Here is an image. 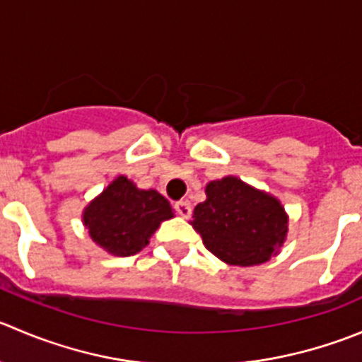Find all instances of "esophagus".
<instances>
[{
    "instance_id": "esophagus-1",
    "label": "esophagus",
    "mask_w": 362,
    "mask_h": 362,
    "mask_svg": "<svg viewBox=\"0 0 362 362\" xmlns=\"http://www.w3.org/2000/svg\"><path fill=\"white\" fill-rule=\"evenodd\" d=\"M175 210H177L178 216L184 217V219H189V217H191V212H192L191 203L184 202V199H180V202L175 203Z\"/></svg>"
}]
</instances>
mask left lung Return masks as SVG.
Wrapping results in <instances>:
<instances>
[{"mask_svg": "<svg viewBox=\"0 0 362 362\" xmlns=\"http://www.w3.org/2000/svg\"><path fill=\"white\" fill-rule=\"evenodd\" d=\"M205 192L191 224L212 255L240 267L259 265L278 255L288 231V216L279 199L237 177L210 182Z\"/></svg>", "mask_w": 362, "mask_h": 362, "instance_id": "8db88e82", "label": "left lung"}]
</instances>
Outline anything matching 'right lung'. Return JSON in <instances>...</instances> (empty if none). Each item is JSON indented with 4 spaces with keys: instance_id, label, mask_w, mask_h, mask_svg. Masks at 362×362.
Here are the masks:
<instances>
[{
    "instance_id": "right-lung-1",
    "label": "right lung",
    "mask_w": 362,
    "mask_h": 362,
    "mask_svg": "<svg viewBox=\"0 0 362 362\" xmlns=\"http://www.w3.org/2000/svg\"><path fill=\"white\" fill-rule=\"evenodd\" d=\"M170 202L153 189L141 191L118 177L83 212V223L97 245L115 256L141 251L163 221L171 219Z\"/></svg>"
}]
</instances>
